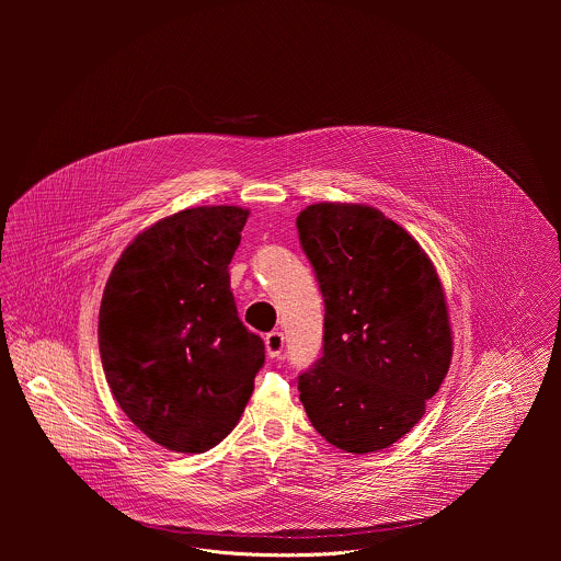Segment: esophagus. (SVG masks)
<instances>
[{"instance_id": "1", "label": "esophagus", "mask_w": 561, "mask_h": 561, "mask_svg": "<svg viewBox=\"0 0 561 561\" xmlns=\"http://www.w3.org/2000/svg\"><path fill=\"white\" fill-rule=\"evenodd\" d=\"M283 347H285V336H283V332H270V334L265 336V352H267V356L278 358V356L283 354Z\"/></svg>"}]
</instances>
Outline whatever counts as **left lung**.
Wrapping results in <instances>:
<instances>
[{
    "label": "left lung",
    "mask_w": 561,
    "mask_h": 561,
    "mask_svg": "<svg viewBox=\"0 0 561 561\" xmlns=\"http://www.w3.org/2000/svg\"><path fill=\"white\" fill-rule=\"evenodd\" d=\"M296 225L325 305L323 356L298 378L300 401L330 445L387 449L421 421L451 365L438 272L419 241L369 205H309Z\"/></svg>",
    "instance_id": "left-lung-1"
}]
</instances>
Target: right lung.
<instances>
[{"label": "right lung", "mask_w": 561, "mask_h": 561, "mask_svg": "<svg viewBox=\"0 0 561 561\" xmlns=\"http://www.w3.org/2000/svg\"><path fill=\"white\" fill-rule=\"evenodd\" d=\"M248 216L211 205L161 218L123 250L103 289L110 391L142 434L176 454H203L238 425L265 360L229 276Z\"/></svg>", "instance_id": "add662e5"}]
</instances>
